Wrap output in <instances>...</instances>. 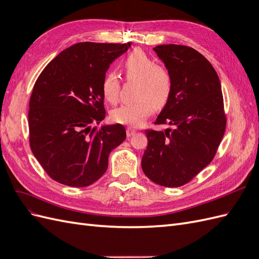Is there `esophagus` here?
<instances>
[{
    "label": "esophagus",
    "instance_id": "esophagus-1",
    "mask_svg": "<svg viewBox=\"0 0 259 259\" xmlns=\"http://www.w3.org/2000/svg\"><path fill=\"white\" fill-rule=\"evenodd\" d=\"M136 130H134V128H132V127H127L126 128V135H127V137H132L133 135H135L136 134Z\"/></svg>",
    "mask_w": 259,
    "mask_h": 259
}]
</instances>
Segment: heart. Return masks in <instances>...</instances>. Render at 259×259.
<instances>
[{"instance_id":"1","label":"heart","mask_w":259,"mask_h":259,"mask_svg":"<svg viewBox=\"0 0 259 259\" xmlns=\"http://www.w3.org/2000/svg\"><path fill=\"white\" fill-rule=\"evenodd\" d=\"M122 70L127 80L136 82V99L115 108L111 119L115 123L138 127L153 112L154 107L162 108L167 104L173 91V77L165 67L155 65L150 56L139 50L133 51L124 58ZM119 89L116 73L107 72L101 83V93L108 103H116Z\"/></svg>"}]
</instances>
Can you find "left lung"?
<instances>
[{"label": "left lung", "instance_id": "obj_1", "mask_svg": "<svg viewBox=\"0 0 259 259\" xmlns=\"http://www.w3.org/2000/svg\"><path fill=\"white\" fill-rule=\"evenodd\" d=\"M153 51L173 77V91L155 124L147 130L142 159L145 175L163 187H180L213 160L226 128L222 85L209 61L184 45L164 44Z\"/></svg>", "mask_w": 259, "mask_h": 259}]
</instances>
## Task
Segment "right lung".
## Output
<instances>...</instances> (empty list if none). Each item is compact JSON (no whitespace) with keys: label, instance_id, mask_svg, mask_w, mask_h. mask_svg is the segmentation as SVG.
Here are the masks:
<instances>
[{"label":"right lung","instance_id":"1","mask_svg":"<svg viewBox=\"0 0 259 259\" xmlns=\"http://www.w3.org/2000/svg\"><path fill=\"white\" fill-rule=\"evenodd\" d=\"M126 44L81 42L59 53L44 68L29 104L30 147L51 178L70 187L95 183L109 154L126 138L123 125L105 119L101 83Z\"/></svg>","mask_w":259,"mask_h":259}]
</instances>
